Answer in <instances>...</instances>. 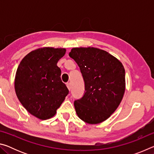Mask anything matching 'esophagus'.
Instances as JSON below:
<instances>
[{"label": "esophagus", "instance_id": "obj_1", "mask_svg": "<svg viewBox=\"0 0 154 154\" xmlns=\"http://www.w3.org/2000/svg\"><path fill=\"white\" fill-rule=\"evenodd\" d=\"M66 86L68 88V89H69V90H71V84H70L69 83H66Z\"/></svg>", "mask_w": 154, "mask_h": 154}]
</instances>
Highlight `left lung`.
I'll return each mask as SVG.
<instances>
[{
	"mask_svg": "<svg viewBox=\"0 0 154 154\" xmlns=\"http://www.w3.org/2000/svg\"><path fill=\"white\" fill-rule=\"evenodd\" d=\"M69 56L76 62L85 82V93L74 102L79 118L90 124L107 119L120 104L126 88L122 62L95 48H75Z\"/></svg>",
	"mask_w": 154,
	"mask_h": 154,
	"instance_id": "1",
	"label": "left lung"
}]
</instances>
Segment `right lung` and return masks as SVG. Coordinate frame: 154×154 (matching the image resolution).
<instances>
[{
	"instance_id": "right-lung-1",
	"label": "right lung",
	"mask_w": 154,
	"mask_h": 154,
	"mask_svg": "<svg viewBox=\"0 0 154 154\" xmlns=\"http://www.w3.org/2000/svg\"><path fill=\"white\" fill-rule=\"evenodd\" d=\"M64 48H43L28 54L18 66L15 90L20 102L32 116L42 120L52 118L69 94L57 66Z\"/></svg>"
}]
</instances>
